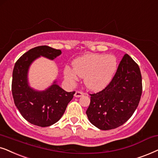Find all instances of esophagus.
I'll list each match as a JSON object with an SVG mask.
<instances>
[{
    "label": "esophagus",
    "mask_w": 158,
    "mask_h": 158,
    "mask_svg": "<svg viewBox=\"0 0 158 158\" xmlns=\"http://www.w3.org/2000/svg\"><path fill=\"white\" fill-rule=\"evenodd\" d=\"M84 94V93L82 92H80V91H77L75 92L74 94V96L76 98H79V97H81Z\"/></svg>",
    "instance_id": "esophagus-1"
}]
</instances>
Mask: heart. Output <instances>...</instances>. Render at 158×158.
<instances>
[{
  "instance_id": "obj_1",
  "label": "heart",
  "mask_w": 158,
  "mask_h": 158,
  "mask_svg": "<svg viewBox=\"0 0 158 158\" xmlns=\"http://www.w3.org/2000/svg\"><path fill=\"white\" fill-rule=\"evenodd\" d=\"M73 68L66 66L64 76L71 85L78 78H84L86 87L92 91L102 89L110 83L117 68L115 57L110 55L87 54L78 58L73 63Z\"/></svg>"
}]
</instances>
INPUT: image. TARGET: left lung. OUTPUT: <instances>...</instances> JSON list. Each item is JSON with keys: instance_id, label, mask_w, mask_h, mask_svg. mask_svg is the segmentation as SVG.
Returning a JSON list of instances; mask_svg holds the SVG:
<instances>
[{"instance_id": "1", "label": "left lung", "mask_w": 158, "mask_h": 158, "mask_svg": "<svg viewBox=\"0 0 158 158\" xmlns=\"http://www.w3.org/2000/svg\"><path fill=\"white\" fill-rule=\"evenodd\" d=\"M142 92L139 67L125 54L110 84L102 91L90 94V104L86 111L88 119L101 130L119 127L133 115Z\"/></svg>"}]
</instances>
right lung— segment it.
Returning a JSON list of instances; mask_svg holds the SVG:
<instances>
[{
  "instance_id": "1",
  "label": "right lung",
  "mask_w": 158,
  "mask_h": 158,
  "mask_svg": "<svg viewBox=\"0 0 158 158\" xmlns=\"http://www.w3.org/2000/svg\"><path fill=\"white\" fill-rule=\"evenodd\" d=\"M60 54V50L38 46L22 55L14 66L11 85L14 103L24 118L33 125L46 127L59 121L75 94L65 91L56 81L43 91L29 85L28 71L34 60L40 56L53 60Z\"/></svg>"
}]
</instances>
